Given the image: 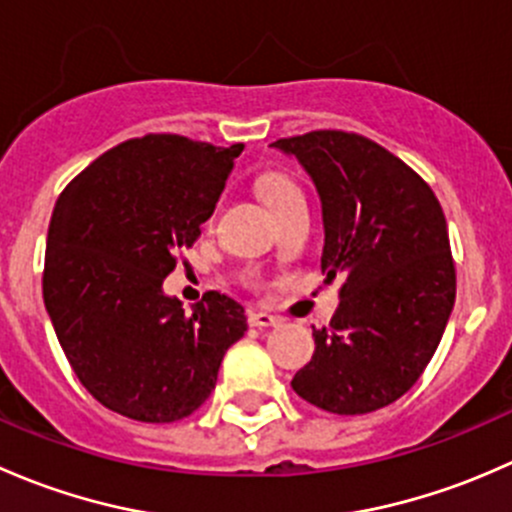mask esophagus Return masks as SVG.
<instances>
[{"label": "esophagus", "instance_id": "1", "mask_svg": "<svg viewBox=\"0 0 512 512\" xmlns=\"http://www.w3.org/2000/svg\"><path fill=\"white\" fill-rule=\"evenodd\" d=\"M249 325H254V328H276V325H281V318H278V315L266 313V310L251 308L249 310Z\"/></svg>", "mask_w": 512, "mask_h": 512}]
</instances>
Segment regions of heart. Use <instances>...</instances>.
Masks as SVG:
<instances>
[{"label": "heart", "instance_id": "1", "mask_svg": "<svg viewBox=\"0 0 512 512\" xmlns=\"http://www.w3.org/2000/svg\"><path fill=\"white\" fill-rule=\"evenodd\" d=\"M258 192H261L263 202L271 207L273 214L281 212V209L288 207L291 202L303 199L298 184H295L293 179H288L286 175H278V172H268V175L258 179Z\"/></svg>", "mask_w": 512, "mask_h": 512}]
</instances>
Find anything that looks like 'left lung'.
<instances>
[{
  "label": "left lung",
  "mask_w": 512,
  "mask_h": 512,
  "mask_svg": "<svg viewBox=\"0 0 512 512\" xmlns=\"http://www.w3.org/2000/svg\"><path fill=\"white\" fill-rule=\"evenodd\" d=\"M298 157L323 204L320 268L342 278L330 328L313 330L298 397L330 414L397 402L434 357L456 300L449 229L424 182L365 135L313 130L273 142Z\"/></svg>",
  "instance_id": "1"
}]
</instances>
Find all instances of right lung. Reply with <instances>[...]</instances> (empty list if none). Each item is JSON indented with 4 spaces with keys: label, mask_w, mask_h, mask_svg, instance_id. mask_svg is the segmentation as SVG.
Here are the masks:
<instances>
[{
    "label": "right lung",
    "mask_w": 512,
    "mask_h": 512,
    "mask_svg": "<svg viewBox=\"0 0 512 512\" xmlns=\"http://www.w3.org/2000/svg\"><path fill=\"white\" fill-rule=\"evenodd\" d=\"M244 145L145 135L100 155L56 199L44 303L83 387L110 412L170 424L204 404L244 308L209 291L192 310L162 291L199 239Z\"/></svg>",
    "instance_id": "add662e5"
}]
</instances>
